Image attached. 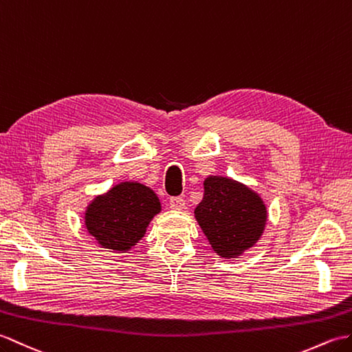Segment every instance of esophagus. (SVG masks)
I'll list each match as a JSON object with an SVG mask.
<instances>
[{
    "instance_id": "1",
    "label": "esophagus",
    "mask_w": 352,
    "mask_h": 352,
    "mask_svg": "<svg viewBox=\"0 0 352 352\" xmlns=\"http://www.w3.org/2000/svg\"><path fill=\"white\" fill-rule=\"evenodd\" d=\"M169 207L173 210H183L186 207V201L179 196H174V198L169 199Z\"/></svg>"
}]
</instances>
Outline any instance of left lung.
Returning a JSON list of instances; mask_svg holds the SVG:
<instances>
[{
  "label": "left lung",
  "mask_w": 352,
  "mask_h": 352,
  "mask_svg": "<svg viewBox=\"0 0 352 352\" xmlns=\"http://www.w3.org/2000/svg\"><path fill=\"white\" fill-rule=\"evenodd\" d=\"M195 217L217 255L235 258L259 240L267 208L259 195L244 184L225 177H208Z\"/></svg>",
  "instance_id": "1"
}]
</instances>
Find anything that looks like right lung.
I'll list each match as a JSON object with an SVG mask.
<instances>
[{"instance_id": "right-lung-1", "label": "right lung", "mask_w": 352, "mask_h": 352, "mask_svg": "<svg viewBox=\"0 0 352 352\" xmlns=\"http://www.w3.org/2000/svg\"><path fill=\"white\" fill-rule=\"evenodd\" d=\"M160 202L150 187L126 182L89 204L85 226L103 249L126 252L142 239Z\"/></svg>"}]
</instances>
